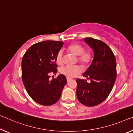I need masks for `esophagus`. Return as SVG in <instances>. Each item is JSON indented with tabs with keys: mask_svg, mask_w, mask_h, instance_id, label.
I'll use <instances>...</instances> for the list:
<instances>
[{
	"mask_svg": "<svg viewBox=\"0 0 133 133\" xmlns=\"http://www.w3.org/2000/svg\"><path fill=\"white\" fill-rule=\"evenodd\" d=\"M71 81V79L70 78H69V77H67V82H69Z\"/></svg>",
	"mask_w": 133,
	"mask_h": 133,
	"instance_id": "obj_1",
	"label": "esophagus"
}]
</instances>
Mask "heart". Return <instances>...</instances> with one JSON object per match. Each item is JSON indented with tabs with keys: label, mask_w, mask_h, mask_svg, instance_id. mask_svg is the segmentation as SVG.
<instances>
[{
	"label": "heart",
	"mask_w": 133,
	"mask_h": 133,
	"mask_svg": "<svg viewBox=\"0 0 133 133\" xmlns=\"http://www.w3.org/2000/svg\"><path fill=\"white\" fill-rule=\"evenodd\" d=\"M67 50L74 54L76 56H78L77 60L83 66L86 67L92 61V54L89 51H84V48L82 46L77 44H72L67 48ZM56 63L58 64L61 65L63 62V54L62 51H59L57 54L56 57ZM82 71V68L81 66H66L63 67L60 69V73L69 78H72L80 74Z\"/></svg>",
	"instance_id": "obj_1"
}]
</instances>
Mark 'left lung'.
<instances>
[{
	"label": "left lung",
	"mask_w": 133,
	"mask_h": 133,
	"mask_svg": "<svg viewBox=\"0 0 133 133\" xmlns=\"http://www.w3.org/2000/svg\"><path fill=\"white\" fill-rule=\"evenodd\" d=\"M84 41L93 50L94 59L83 76L87 81L77 79L76 95L78 101L84 105L94 107L102 103L110 94L117 77L114 54L104 42L92 38Z\"/></svg>",
	"instance_id": "left-lung-1"
}]
</instances>
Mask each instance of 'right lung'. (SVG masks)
<instances>
[{"label":"right lung","mask_w":133,"mask_h":133,"mask_svg":"<svg viewBox=\"0 0 133 133\" xmlns=\"http://www.w3.org/2000/svg\"><path fill=\"white\" fill-rule=\"evenodd\" d=\"M63 41H44L34 44L22 60V79L26 92L38 104L48 106L59 100L66 77L60 74L50 81V74L56 75L57 54Z\"/></svg>","instance_id":"obj_1"}]
</instances>
